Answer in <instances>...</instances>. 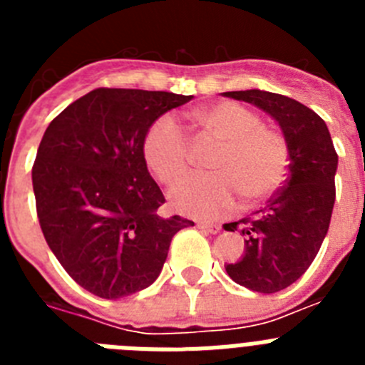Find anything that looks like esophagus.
Returning <instances> with one entry per match:
<instances>
[{
  "instance_id": "34e87169",
  "label": "esophagus",
  "mask_w": 365,
  "mask_h": 365,
  "mask_svg": "<svg viewBox=\"0 0 365 365\" xmlns=\"http://www.w3.org/2000/svg\"><path fill=\"white\" fill-rule=\"evenodd\" d=\"M197 227L201 228L202 232H208V234H217V232L221 230V225H217V222H208V221H201Z\"/></svg>"
}]
</instances>
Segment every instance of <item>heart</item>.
Wrapping results in <instances>:
<instances>
[{
  "label": "heart",
  "instance_id": "obj_1",
  "mask_svg": "<svg viewBox=\"0 0 365 365\" xmlns=\"http://www.w3.org/2000/svg\"><path fill=\"white\" fill-rule=\"evenodd\" d=\"M193 120L221 143L208 173H192L173 186L170 199L177 212L192 217H217L235 206L267 201L283 186L291 168L289 143L265 128L259 115L235 102L206 106ZM143 155L155 177L172 185L188 170L190 138L170 115H160L144 135Z\"/></svg>",
  "mask_w": 365,
  "mask_h": 365
}]
</instances>
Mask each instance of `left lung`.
Returning a JSON list of instances; mask_svg holds the SVG:
<instances>
[{"label": "left lung", "instance_id": "8db88e82", "mask_svg": "<svg viewBox=\"0 0 365 365\" xmlns=\"http://www.w3.org/2000/svg\"><path fill=\"white\" fill-rule=\"evenodd\" d=\"M245 100L278 120L291 150V175L261 210L225 225L245 235V256L227 272L250 291L272 294L302 278L329 230L338 153L327 125L307 106L278 93L248 89L222 93Z\"/></svg>", "mask_w": 365, "mask_h": 365}]
</instances>
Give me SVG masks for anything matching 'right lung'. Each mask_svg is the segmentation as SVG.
Instances as JSON below:
<instances>
[{
    "label": "right lung",
    "mask_w": 365,
    "mask_h": 365,
    "mask_svg": "<svg viewBox=\"0 0 365 365\" xmlns=\"http://www.w3.org/2000/svg\"><path fill=\"white\" fill-rule=\"evenodd\" d=\"M192 98L98 87L45 130L32 164L41 232L66 272L98 298L150 287L173 235L193 227L180 215L159 214L166 199L143 155L153 120Z\"/></svg>",
    "instance_id": "right-lung-1"
}]
</instances>
